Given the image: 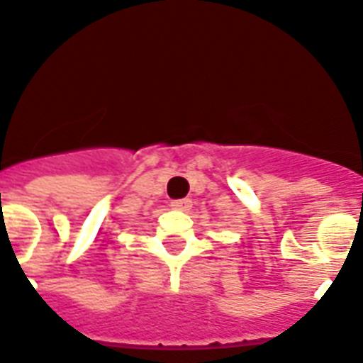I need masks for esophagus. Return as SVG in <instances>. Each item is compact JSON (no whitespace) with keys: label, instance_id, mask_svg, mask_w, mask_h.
Masks as SVG:
<instances>
[{"label":"esophagus","instance_id":"34e87169","mask_svg":"<svg viewBox=\"0 0 363 363\" xmlns=\"http://www.w3.org/2000/svg\"><path fill=\"white\" fill-rule=\"evenodd\" d=\"M172 207L177 211H188L191 207V201L190 199H175V201H172Z\"/></svg>","mask_w":363,"mask_h":363}]
</instances>
